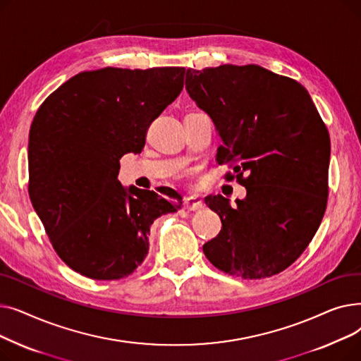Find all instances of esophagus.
I'll use <instances>...</instances> for the list:
<instances>
[{
	"mask_svg": "<svg viewBox=\"0 0 361 361\" xmlns=\"http://www.w3.org/2000/svg\"><path fill=\"white\" fill-rule=\"evenodd\" d=\"M184 207L187 211H199L203 207V202L197 196H187L184 197Z\"/></svg>",
	"mask_w": 361,
	"mask_h": 361,
	"instance_id": "esophagus-1",
	"label": "esophagus"
}]
</instances>
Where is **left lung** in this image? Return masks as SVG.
Here are the masks:
<instances>
[{
  "label": "left lung",
  "mask_w": 361,
  "mask_h": 361,
  "mask_svg": "<svg viewBox=\"0 0 361 361\" xmlns=\"http://www.w3.org/2000/svg\"><path fill=\"white\" fill-rule=\"evenodd\" d=\"M185 89L215 124L216 162L245 187L235 200L207 196L221 233L203 245L219 271L262 279L286 271L307 249L328 203L331 139L309 92L255 64L188 68Z\"/></svg>",
  "instance_id": "1"
}]
</instances>
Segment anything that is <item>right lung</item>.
<instances>
[{
  "mask_svg": "<svg viewBox=\"0 0 361 361\" xmlns=\"http://www.w3.org/2000/svg\"><path fill=\"white\" fill-rule=\"evenodd\" d=\"M184 67L82 71L42 102L29 131V196L54 250L98 281L135 272L150 225L177 212L178 193L128 190L120 159L140 154L152 121L180 94Z\"/></svg>",
  "mask_w": 361,
  "mask_h": 361,
  "instance_id": "obj_1",
  "label": "right lung"
}]
</instances>
